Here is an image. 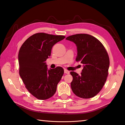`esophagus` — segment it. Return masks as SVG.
<instances>
[{"label":"esophagus","mask_w":125,"mask_h":125,"mask_svg":"<svg viewBox=\"0 0 125 125\" xmlns=\"http://www.w3.org/2000/svg\"><path fill=\"white\" fill-rule=\"evenodd\" d=\"M64 73H65V74H69V72L68 71V70H67V69H64Z\"/></svg>","instance_id":"obj_1"}]
</instances>
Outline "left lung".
I'll use <instances>...</instances> for the list:
<instances>
[{"label": "left lung", "instance_id": "1", "mask_svg": "<svg viewBox=\"0 0 125 125\" xmlns=\"http://www.w3.org/2000/svg\"><path fill=\"white\" fill-rule=\"evenodd\" d=\"M67 40L77 46L76 61L83 64L81 74L71 72L72 90L77 96L89 99L96 95L108 75L110 61L103 44L92 35L80 33L70 36Z\"/></svg>", "mask_w": 125, "mask_h": 125}]
</instances>
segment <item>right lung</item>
<instances>
[{
  "label": "right lung",
  "instance_id": "1",
  "mask_svg": "<svg viewBox=\"0 0 125 125\" xmlns=\"http://www.w3.org/2000/svg\"><path fill=\"white\" fill-rule=\"evenodd\" d=\"M62 35L37 33L29 37L19 52V74L25 87L40 100H46L55 94L64 70L62 67L48 69L46 61L53 46L64 39Z\"/></svg>",
  "mask_w": 125,
  "mask_h": 125
}]
</instances>
